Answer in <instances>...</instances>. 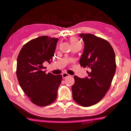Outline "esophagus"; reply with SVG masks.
I'll use <instances>...</instances> for the list:
<instances>
[{
  "label": "esophagus",
  "instance_id": "obj_1",
  "mask_svg": "<svg viewBox=\"0 0 131 131\" xmlns=\"http://www.w3.org/2000/svg\"><path fill=\"white\" fill-rule=\"evenodd\" d=\"M62 77H63V79H65L67 77H69V75H70L69 74H68V73H66V72H64L63 73H62Z\"/></svg>",
  "mask_w": 131,
  "mask_h": 131
}]
</instances>
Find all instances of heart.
<instances>
[{
	"label": "heart",
	"mask_w": 131,
	"mask_h": 131,
	"mask_svg": "<svg viewBox=\"0 0 131 131\" xmlns=\"http://www.w3.org/2000/svg\"><path fill=\"white\" fill-rule=\"evenodd\" d=\"M70 42L71 45L73 47V46H77L79 45H81V43L80 42H79V41L77 40V38H75V37H72L70 39Z\"/></svg>",
	"instance_id": "obj_1"
}]
</instances>
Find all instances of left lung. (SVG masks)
Listing matches in <instances>:
<instances>
[{"label":"left lung","instance_id":"left-lung-1","mask_svg":"<svg viewBox=\"0 0 131 131\" xmlns=\"http://www.w3.org/2000/svg\"><path fill=\"white\" fill-rule=\"evenodd\" d=\"M79 35L84 42L80 64L89 72L84 79L74 77L72 95L78 104L88 107L97 104L109 90L116 71L115 54L105 39L89 33Z\"/></svg>","mask_w":131,"mask_h":131}]
</instances>
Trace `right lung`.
<instances>
[{
  "label": "right lung",
  "mask_w": 131,
  "mask_h": 131,
  "mask_svg": "<svg viewBox=\"0 0 131 131\" xmlns=\"http://www.w3.org/2000/svg\"><path fill=\"white\" fill-rule=\"evenodd\" d=\"M58 38L41 36L24 45L17 57L16 75L19 86L33 104L40 106L51 104L56 100L62 75L46 74L45 62L50 63Z\"/></svg>",
  "instance_id": "obj_1"
}]
</instances>
